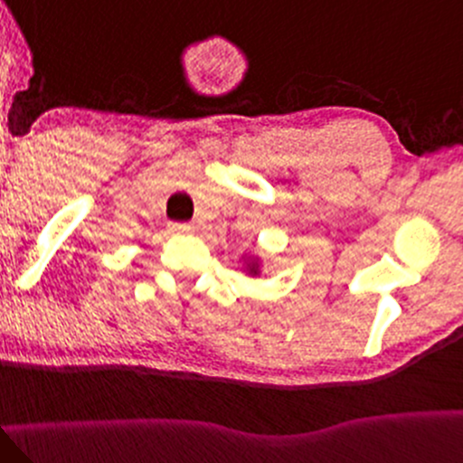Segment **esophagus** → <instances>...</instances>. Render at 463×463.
Masks as SVG:
<instances>
[{"instance_id":"obj_1","label":"esophagus","mask_w":463,"mask_h":463,"mask_svg":"<svg viewBox=\"0 0 463 463\" xmlns=\"http://www.w3.org/2000/svg\"><path fill=\"white\" fill-rule=\"evenodd\" d=\"M170 230L175 233H192L194 232V225L192 222H170Z\"/></svg>"}]
</instances>
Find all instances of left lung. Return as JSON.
<instances>
[{
    "label": "left lung",
    "mask_w": 463,
    "mask_h": 463,
    "mask_svg": "<svg viewBox=\"0 0 463 463\" xmlns=\"http://www.w3.org/2000/svg\"><path fill=\"white\" fill-rule=\"evenodd\" d=\"M247 271H249V273H253V275H258V260H256V258H253L251 262L247 264Z\"/></svg>",
    "instance_id": "left-lung-1"
}]
</instances>
